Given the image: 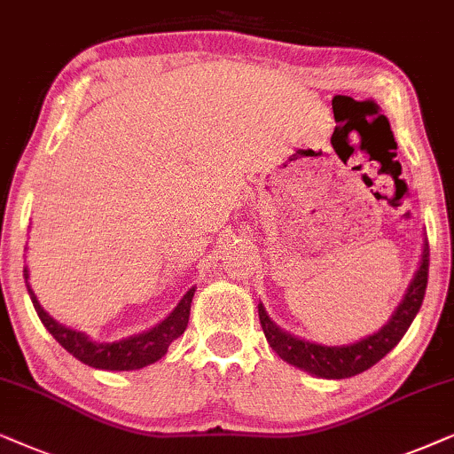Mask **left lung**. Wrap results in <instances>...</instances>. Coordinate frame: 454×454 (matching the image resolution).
I'll return each mask as SVG.
<instances>
[{"instance_id": "8db88e82", "label": "left lung", "mask_w": 454, "mask_h": 454, "mask_svg": "<svg viewBox=\"0 0 454 454\" xmlns=\"http://www.w3.org/2000/svg\"><path fill=\"white\" fill-rule=\"evenodd\" d=\"M427 270H430V245H427V239H424L419 268H417L413 280H411L407 293H404V297L401 299L395 313H392L388 322L378 332H373V334L361 338V340L353 344L328 347V344L309 342L305 338L284 332L271 322L263 303L257 305L259 322H262L263 334L268 338L270 347L286 364L299 367V370L311 373V376L325 380H344L357 376V373L376 365L380 359L386 357L401 342L404 332L409 330L411 322H413L421 309V303H424Z\"/></svg>"}]
</instances>
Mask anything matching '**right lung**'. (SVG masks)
<instances>
[{
  "instance_id": "1",
  "label": "right lung",
  "mask_w": 454,
  "mask_h": 454,
  "mask_svg": "<svg viewBox=\"0 0 454 454\" xmlns=\"http://www.w3.org/2000/svg\"><path fill=\"white\" fill-rule=\"evenodd\" d=\"M24 280H27V288L33 301L35 311L45 325L47 332L68 350L72 357L82 361L84 365L95 367V370H107V372H132L143 370L155 361H160L168 353V347L176 340L178 336L184 334L186 324H189L191 316V303L195 297V286L186 290V294L180 299V303L174 307L168 317L155 324L153 328L141 332V334H132L122 340L114 342H95L84 334V332L66 328L59 322H56L43 307H41L37 294L33 293L28 284V268H24Z\"/></svg>"
}]
</instances>
